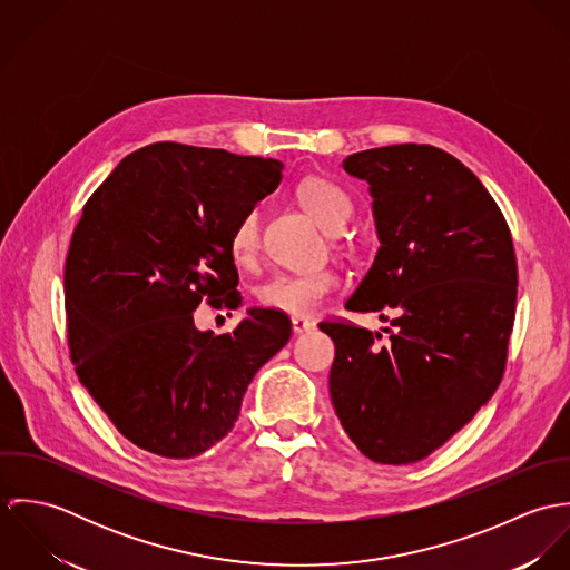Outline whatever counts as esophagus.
I'll use <instances>...</instances> for the list:
<instances>
[{
	"instance_id": "obj_1",
	"label": "esophagus",
	"mask_w": 570,
	"mask_h": 570,
	"mask_svg": "<svg viewBox=\"0 0 570 570\" xmlns=\"http://www.w3.org/2000/svg\"><path fill=\"white\" fill-rule=\"evenodd\" d=\"M314 323L312 321H307V318H303V316H294L292 318V328H294V333H305V331H312L314 328Z\"/></svg>"
}]
</instances>
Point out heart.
Wrapping results in <instances>:
<instances>
[{"label": "heart", "instance_id": "b5f03b06", "mask_svg": "<svg viewBox=\"0 0 570 570\" xmlns=\"http://www.w3.org/2000/svg\"><path fill=\"white\" fill-rule=\"evenodd\" d=\"M298 202L325 228L340 233L355 213L351 193L328 177H307L301 181ZM261 247V215L258 208H247L230 230V252L239 265H249ZM337 287V276L331 269L283 272L258 287V303L267 309L292 316L314 314L326 296Z\"/></svg>", "mask_w": 570, "mask_h": 570}]
</instances>
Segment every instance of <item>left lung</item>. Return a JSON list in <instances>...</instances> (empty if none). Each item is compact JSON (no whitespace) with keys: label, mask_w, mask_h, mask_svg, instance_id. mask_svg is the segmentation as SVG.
Returning a JSON list of instances; mask_svg holds the SVG:
<instances>
[{"label":"left lung","mask_w":570,"mask_h":570,"mask_svg":"<svg viewBox=\"0 0 570 570\" xmlns=\"http://www.w3.org/2000/svg\"><path fill=\"white\" fill-rule=\"evenodd\" d=\"M342 166L371 184L382 242L346 309L391 326L382 343L344 318L318 325L335 344L328 393L366 459L407 465L495 393L515 318V249L488 188L443 149L391 145Z\"/></svg>","instance_id":"1"}]
</instances>
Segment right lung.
Masks as SVG:
<instances>
[{
	"mask_svg": "<svg viewBox=\"0 0 570 570\" xmlns=\"http://www.w3.org/2000/svg\"><path fill=\"white\" fill-rule=\"evenodd\" d=\"M281 170L278 160L156 142L85 202L63 274L70 357L140 450L193 459L219 443L254 373L287 344L292 321L276 309H249L222 335L193 321L202 303L244 305L230 230Z\"/></svg>",
	"mask_w": 570,
	"mask_h": 570,
	"instance_id": "obj_1",
	"label": "right lung"
}]
</instances>
